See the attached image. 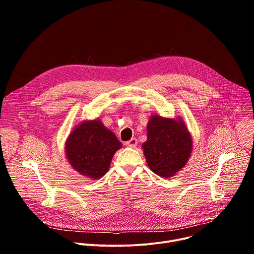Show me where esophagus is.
Returning <instances> with one entry per match:
<instances>
[{"instance_id":"esophagus-1","label":"esophagus","mask_w":254,"mask_h":254,"mask_svg":"<svg viewBox=\"0 0 254 254\" xmlns=\"http://www.w3.org/2000/svg\"><path fill=\"white\" fill-rule=\"evenodd\" d=\"M136 144H137V139L136 138H131V139H129L126 142V146L128 147V148H135Z\"/></svg>"}]
</instances>
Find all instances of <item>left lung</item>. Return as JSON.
I'll return each instance as SVG.
<instances>
[{"mask_svg": "<svg viewBox=\"0 0 254 254\" xmlns=\"http://www.w3.org/2000/svg\"><path fill=\"white\" fill-rule=\"evenodd\" d=\"M147 132L141 148L149 168L162 178L174 177L186 166L193 150L192 135L183 119L153 115Z\"/></svg>", "mask_w": 254, "mask_h": 254, "instance_id": "8db88e82", "label": "left lung"}]
</instances>
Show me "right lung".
Masks as SVG:
<instances>
[{
  "label": "right lung",
  "mask_w": 254,
  "mask_h": 254,
  "mask_svg": "<svg viewBox=\"0 0 254 254\" xmlns=\"http://www.w3.org/2000/svg\"><path fill=\"white\" fill-rule=\"evenodd\" d=\"M122 147L117 135L95 119L83 121L71 130L65 141V153L72 169L97 180L106 174L114 155Z\"/></svg>",
  "instance_id": "right-lung-1"
}]
</instances>
